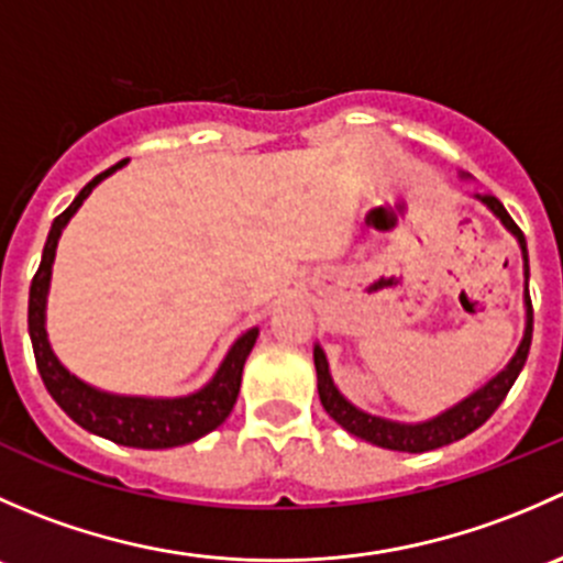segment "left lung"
I'll return each mask as SVG.
<instances>
[{"label": "left lung", "instance_id": "left-lung-1", "mask_svg": "<svg viewBox=\"0 0 563 563\" xmlns=\"http://www.w3.org/2000/svg\"><path fill=\"white\" fill-rule=\"evenodd\" d=\"M460 179H471L468 174H460ZM474 198L479 203H485L498 220H501L504 229L518 240L520 255H523V308H526V329L523 338H520V345L515 349L512 360L490 378V382L482 384L479 389L471 391L468 397L450 406L446 411L435 413V417L424 419V422H397V419L378 417V413L362 411L360 406L349 400L343 391L334 384L332 371H329V360L323 354L321 343L313 345V362H316V376H318V397H321V406L334 422L343 430H349L356 439L367 441L373 446H382V450L391 452H411V455H419V452L439 450V446L452 444V441L465 439L468 433H474L476 428L487 422L493 417L501 400L507 397V391L512 389V384L518 382L520 371H523L528 360V349H531V329H533V313H531V297H528V247L523 231L515 225V220L509 218V212L504 209V203L498 201L496 196H482V192H474Z\"/></svg>", "mask_w": 563, "mask_h": 563}]
</instances>
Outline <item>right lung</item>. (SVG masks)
Instances as JSON below:
<instances>
[{
  "label": "right lung",
  "instance_id": "right-lung-1",
  "mask_svg": "<svg viewBox=\"0 0 563 563\" xmlns=\"http://www.w3.org/2000/svg\"><path fill=\"white\" fill-rule=\"evenodd\" d=\"M128 161L117 163L108 172L98 174L76 198L70 207L51 223L48 240H45L43 258H40L37 275L30 288V338L32 349H35L37 371L43 378L45 389L56 400V406L67 413L76 424H81L89 433L100 435V439L113 441L122 446H135V450H172V446L190 444L201 435L212 433L214 428L229 419L231 408H234L236 395H240L242 371L253 351L255 338H258V327L247 329L223 362L218 365L214 376L203 384L201 389L190 391V395L179 397H150V395H117V391H106L92 387V384L81 382L76 373L67 371L54 354L48 340V329H45V308H48V291H51V269H54L56 245L70 223L73 214L81 209L89 192L108 179L113 172L124 166Z\"/></svg>",
  "mask_w": 563,
  "mask_h": 563
}]
</instances>
